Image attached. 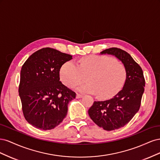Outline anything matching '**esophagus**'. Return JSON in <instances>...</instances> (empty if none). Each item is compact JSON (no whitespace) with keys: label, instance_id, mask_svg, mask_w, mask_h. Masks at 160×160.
<instances>
[{"label":"esophagus","instance_id":"34e87169","mask_svg":"<svg viewBox=\"0 0 160 160\" xmlns=\"http://www.w3.org/2000/svg\"><path fill=\"white\" fill-rule=\"evenodd\" d=\"M83 95L79 94V93H77V95H76V98H77V99H79V98H81L82 97H83Z\"/></svg>","mask_w":160,"mask_h":160}]
</instances>
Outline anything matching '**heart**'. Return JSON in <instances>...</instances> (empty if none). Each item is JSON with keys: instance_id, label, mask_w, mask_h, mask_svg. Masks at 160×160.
<instances>
[{"instance_id": "heart-1", "label": "heart", "mask_w": 160, "mask_h": 160, "mask_svg": "<svg viewBox=\"0 0 160 160\" xmlns=\"http://www.w3.org/2000/svg\"><path fill=\"white\" fill-rule=\"evenodd\" d=\"M59 75L62 83L69 88L83 83L87 77L88 83L80 85L77 90L96 94L101 99H108L122 90L126 70L113 57L92 55L82 58L79 65L72 61H67L61 67Z\"/></svg>"}]
</instances>
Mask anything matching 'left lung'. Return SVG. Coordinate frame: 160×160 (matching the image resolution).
<instances>
[{"instance_id": "1", "label": "left lung", "mask_w": 160, "mask_h": 160, "mask_svg": "<svg viewBox=\"0 0 160 160\" xmlns=\"http://www.w3.org/2000/svg\"><path fill=\"white\" fill-rule=\"evenodd\" d=\"M101 54L112 55L122 62L126 70L123 89L111 99L94 101L88 113L93 122L107 131L118 129L128 124L139 109L144 92L145 79L142 69L128 52L116 47Z\"/></svg>"}]
</instances>
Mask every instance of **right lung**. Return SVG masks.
<instances>
[{"instance_id":"1","label":"right lung","mask_w":160,"mask_h":160,"mask_svg":"<svg viewBox=\"0 0 160 160\" xmlns=\"http://www.w3.org/2000/svg\"><path fill=\"white\" fill-rule=\"evenodd\" d=\"M72 56L46 47L35 52L21 71L19 96L24 117L41 130H50L66 117L76 93L60 81L61 67Z\"/></svg>"}]
</instances>
